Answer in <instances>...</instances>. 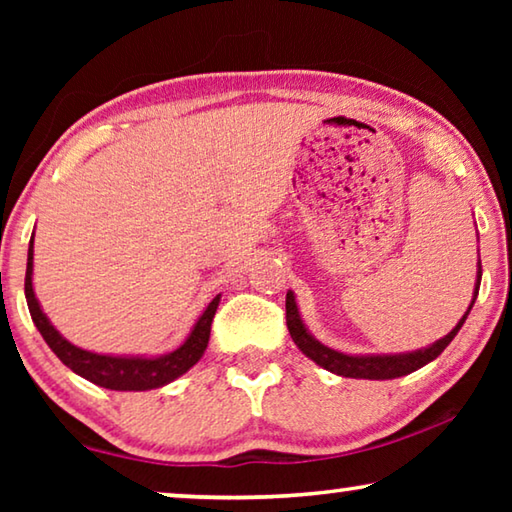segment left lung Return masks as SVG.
<instances>
[{"mask_svg": "<svg viewBox=\"0 0 512 512\" xmlns=\"http://www.w3.org/2000/svg\"><path fill=\"white\" fill-rule=\"evenodd\" d=\"M479 284H481V262H479V275H476L474 298L470 302V307H467L465 316L458 320V325L445 336V339L436 341L424 350H415V352H406V354H366V357H352V354L336 352L332 348H327V345H323L320 341H316L314 336L307 332V327L300 318L296 298H293L291 291L287 293V327H289V334H291L293 343H296L298 348L305 352L311 361H316L318 366H323L325 370L334 372V375L352 377V379H395V377H404L413 370L427 366L429 361L436 359L438 354L454 341L458 329L463 327L467 314H470L476 296H479Z\"/></svg>", "mask_w": 512, "mask_h": 512, "instance_id": "1", "label": "left lung"}]
</instances>
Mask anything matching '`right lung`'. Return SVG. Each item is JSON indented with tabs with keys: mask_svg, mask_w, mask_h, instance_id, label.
<instances>
[{
	"mask_svg": "<svg viewBox=\"0 0 512 512\" xmlns=\"http://www.w3.org/2000/svg\"><path fill=\"white\" fill-rule=\"evenodd\" d=\"M33 237L29 244V259H27V277H24V296H27V305L31 311L33 323H36L38 332L47 345L54 350L56 357L65 363L69 370H74L76 375L92 381V384L110 388V391H151V388H160L169 381L178 379L180 375L194 366V363L203 357L210 341V329L212 318L219 307L221 296H216L203 316L196 320L192 334L187 336V341L180 345L178 350L162 357H110V354H97L76 348L67 339L58 334V329L49 323V318L42 314L40 302L33 293Z\"/></svg>",
	"mask_w": 512,
	"mask_h": 512,
	"instance_id": "add662e5",
	"label": "right lung"
}]
</instances>
